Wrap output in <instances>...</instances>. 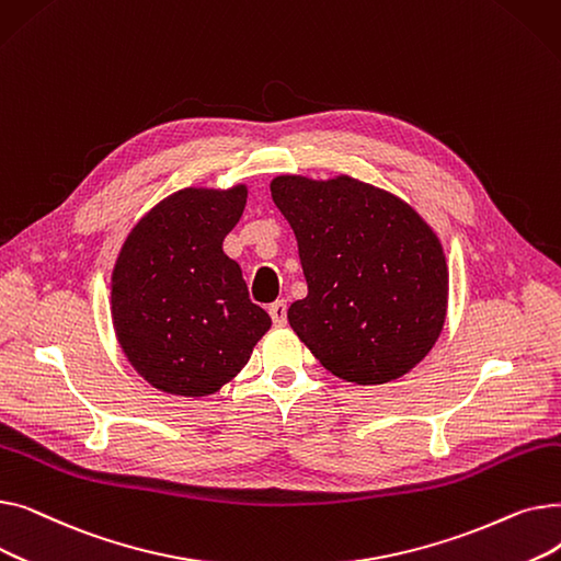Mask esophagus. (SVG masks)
Returning <instances> with one entry per match:
<instances>
[{"instance_id": "34e87169", "label": "esophagus", "mask_w": 561, "mask_h": 561, "mask_svg": "<svg viewBox=\"0 0 561 561\" xmlns=\"http://www.w3.org/2000/svg\"><path fill=\"white\" fill-rule=\"evenodd\" d=\"M286 311H288L286 300H277V302H273V305L268 307V313H271V318H273V322H275L277 328H284V325H286Z\"/></svg>"}]
</instances>
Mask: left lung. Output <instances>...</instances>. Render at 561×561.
<instances>
[{"mask_svg":"<svg viewBox=\"0 0 561 561\" xmlns=\"http://www.w3.org/2000/svg\"><path fill=\"white\" fill-rule=\"evenodd\" d=\"M271 193L298 239L309 293L288 307V322L311 355L364 387L421 364L448 311L434 229L398 195L347 174H279Z\"/></svg>","mask_w":561,"mask_h":561,"instance_id":"1","label":"left lung"}]
</instances>
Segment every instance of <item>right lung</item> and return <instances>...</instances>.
<instances>
[{"label":"right lung","mask_w":561,"mask_h":561,"mask_svg":"<svg viewBox=\"0 0 561 561\" xmlns=\"http://www.w3.org/2000/svg\"><path fill=\"white\" fill-rule=\"evenodd\" d=\"M248 186L182 188L129 231L111 275L113 330L134 370L163 393L202 398L248 364L271 316L222 252Z\"/></svg>","instance_id":"obj_1"}]
</instances>
